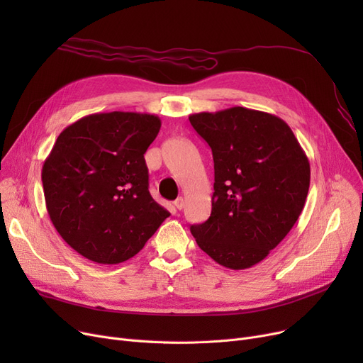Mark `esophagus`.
<instances>
[{"instance_id":"1","label":"esophagus","mask_w":363,"mask_h":363,"mask_svg":"<svg viewBox=\"0 0 363 363\" xmlns=\"http://www.w3.org/2000/svg\"><path fill=\"white\" fill-rule=\"evenodd\" d=\"M174 206L178 208V211H181V208H184V206H185V199H184V197H178V199L174 201Z\"/></svg>"}]
</instances>
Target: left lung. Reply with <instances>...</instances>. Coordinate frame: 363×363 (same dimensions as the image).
<instances>
[{"mask_svg": "<svg viewBox=\"0 0 363 363\" xmlns=\"http://www.w3.org/2000/svg\"><path fill=\"white\" fill-rule=\"evenodd\" d=\"M212 148V213L191 225L200 249L234 271L262 262L285 238L306 203L311 164L291 128L245 107L189 114Z\"/></svg>", "mask_w": 363, "mask_h": 363, "instance_id": "8db88e82", "label": "left lung"}]
</instances>
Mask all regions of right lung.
Returning <instances> with one entry per match:
<instances>
[{
	"label": "right lung",
	"mask_w": 363,
	"mask_h": 363,
	"mask_svg": "<svg viewBox=\"0 0 363 363\" xmlns=\"http://www.w3.org/2000/svg\"><path fill=\"white\" fill-rule=\"evenodd\" d=\"M160 126L148 113L88 114L60 133L45 159L50 219L88 260L116 264L133 257L170 215L148 191L144 159Z\"/></svg>",
	"instance_id": "right-lung-1"
}]
</instances>
